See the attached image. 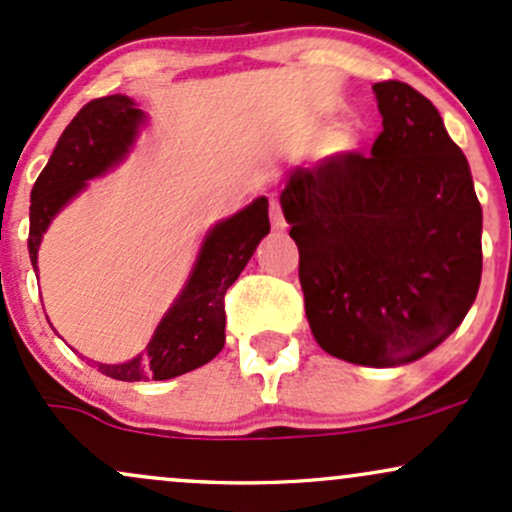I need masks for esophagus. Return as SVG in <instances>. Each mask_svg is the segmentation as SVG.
<instances>
[{
	"mask_svg": "<svg viewBox=\"0 0 512 512\" xmlns=\"http://www.w3.org/2000/svg\"><path fill=\"white\" fill-rule=\"evenodd\" d=\"M269 219H272V228L274 231H284L286 228V221L284 216H281V204H279V197H269Z\"/></svg>",
	"mask_w": 512,
	"mask_h": 512,
	"instance_id": "esophagus-1",
	"label": "esophagus"
}]
</instances>
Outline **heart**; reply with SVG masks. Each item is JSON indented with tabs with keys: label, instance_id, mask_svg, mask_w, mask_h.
I'll return each mask as SVG.
<instances>
[{
	"label": "heart",
	"instance_id": "obj_1",
	"mask_svg": "<svg viewBox=\"0 0 512 512\" xmlns=\"http://www.w3.org/2000/svg\"><path fill=\"white\" fill-rule=\"evenodd\" d=\"M332 144L334 146H346V144H349V137H346V134H334Z\"/></svg>",
	"mask_w": 512,
	"mask_h": 512
}]
</instances>
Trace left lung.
Here are the masks:
<instances>
[{
    "label": "left lung",
    "instance_id": "obj_1",
    "mask_svg": "<svg viewBox=\"0 0 512 512\" xmlns=\"http://www.w3.org/2000/svg\"><path fill=\"white\" fill-rule=\"evenodd\" d=\"M370 156L298 168L281 192L315 342L358 366H402L457 330L481 281V204L436 105L404 81L373 86Z\"/></svg>",
    "mask_w": 512,
    "mask_h": 512
}]
</instances>
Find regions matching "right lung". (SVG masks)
<instances>
[{
	"mask_svg": "<svg viewBox=\"0 0 512 512\" xmlns=\"http://www.w3.org/2000/svg\"><path fill=\"white\" fill-rule=\"evenodd\" d=\"M142 117L127 96H105L86 103L69 122L31 192L28 252L33 269H38V245L52 216L84 190L86 180L105 173L127 154ZM267 207V199L260 197L219 223L204 240L190 284L156 327L144 354L117 366L98 363V370L125 383L168 380L219 354L226 342L223 298L269 233Z\"/></svg>",
	"mask_w": 512,
	"mask_h": 512,
	"instance_id": "1",
	"label": "right lung"
}]
</instances>
